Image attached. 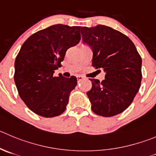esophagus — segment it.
I'll return each mask as SVG.
<instances>
[{
	"label": "esophagus",
	"instance_id": "esophagus-1",
	"mask_svg": "<svg viewBox=\"0 0 156 156\" xmlns=\"http://www.w3.org/2000/svg\"><path fill=\"white\" fill-rule=\"evenodd\" d=\"M76 78H77V80H78V82H79V81H81L82 80L84 79V77L83 76H81V75L76 76Z\"/></svg>",
	"mask_w": 156,
	"mask_h": 156
}]
</instances>
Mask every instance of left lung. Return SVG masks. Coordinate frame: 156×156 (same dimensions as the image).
Instances as JSON below:
<instances>
[{"mask_svg": "<svg viewBox=\"0 0 156 156\" xmlns=\"http://www.w3.org/2000/svg\"><path fill=\"white\" fill-rule=\"evenodd\" d=\"M83 41L93 50V66L106 72L102 82L90 79L87 93L94 113L105 117L119 114L133 103L142 80V58L127 36L104 25L81 27Z\"/></svg>", "mask_w": 156, "mask_h": 156, "instance_id": "8db88e82", "label": "left lung"}]
</instances>
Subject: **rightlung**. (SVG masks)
Returning <instances> with one entry per match:
<instances>
[{"instance_id": "obj_1", "label": "right lung", "mask_w": 156, "mask_h": 156, "mask_svg": "<svg viewBox=\"0 0 156 156\" xmlns=\"http://www.w3.org/2000/svg\"><path fill=\"white\" fill-rule=\"evenodd\" d=\"M80 27L56 24L31 35L23 44L14 63V82L28 108L43 117L63 113L76 77L53 76L66 52L80 41Z\"/></svg>"}]
</instances>
